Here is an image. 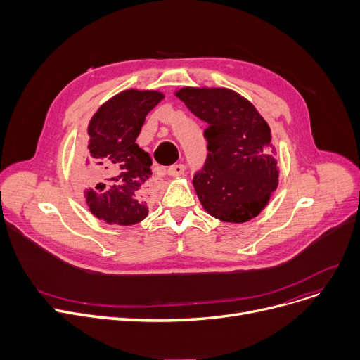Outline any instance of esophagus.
<instances>
[{
    "label": "esophagus",
    "mask_w": 360,
    "mask_h": 360,
    "mask_svg": "<svg viewBox=\"0 0 360 360\" xmlns=\"http://www.w3.org/2000/svg\"><path fill=\"white\" fill-rule=\"evenodd\" d=\"M184 172H185V166L181 163L167 167V175L170 176H181Z\"/></svg>",
    "instance_id": "34e87169"
}]
</instances>
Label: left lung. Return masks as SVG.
Wrapping results in <instances>:
<instances>
[{
	"instance_id": "obj_1",
	"label": "left lung",
	"mask_w": 360,
	"mask_h": 360,
	"mask_svg": "<svg viewBox=\"0 0 360 360\" xmlns=\"http://www.w3.org/2000/svg\"><path fill=\"white\" fill-rule=\"evenodd\" d=\"M176 96L209 124V153L193 179L205 212L231 223L255 217L278 182L270 127L250 101L229 89L185 87Z\"/></svg>"
}]
</instances>
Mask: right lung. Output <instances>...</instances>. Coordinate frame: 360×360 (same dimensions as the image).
<instances>
[{
	"instance_id": "add662e5",
	"label": "right lung",
	"mask_w": 360,
	"mask_h": 360,
	"mask_svg": "<svg viewBox=\"0 0 360 360\" xmlns=\"http://www.w3.org/2000/svg\"><path fill=\"white\" fill-rule=\"evenodd\" d=\"M163 94L129 89L103 103L89 124L84 191L91 214L106 223L136 224L146 219L144 204L151 158L136 143L147 113Z\"/></svg>"
}]
</instances>
